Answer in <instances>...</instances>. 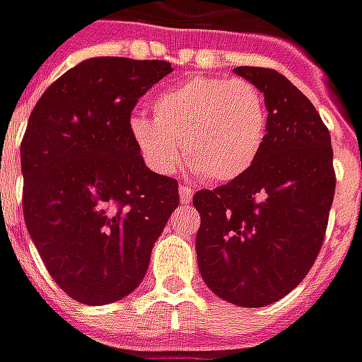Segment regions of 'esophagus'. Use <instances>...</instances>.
<instances>
[{
	"mask_svg": "<svg viewBox=\"0 0 362 362\" xmlns=\"http://www.w3.org/2000/svg\"><path fill=\"white\" fill-rule=\"evenodd\" d=\"M178 192H180V202L184 205L189 204L192 202V196H194V192H192V188H188L186 184H182L180 188H178Z\"/></svg>",
	"mask_w": 362,
	"mask_h": 362,
	"instance_id": "1",
	"label": "esophagus"
}]
</instances>
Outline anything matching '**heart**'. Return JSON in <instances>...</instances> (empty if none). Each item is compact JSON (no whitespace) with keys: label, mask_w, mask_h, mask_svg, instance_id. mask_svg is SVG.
I'll return each mask as SVG.
<instances>
[{"label":"heart","mask_w":362,"mask_h":362,"mask_svg":"<svg viewBox=\"0 0 362 362\" xmlns=\"http://www.w3.org/2000/svg\"><path fill=\"white\" fill-rule=\"evenodd\" d=\"M151 108L153 119L135 114L127 129L158 174L174 173L186 155L202 178L230 182L250 170L266 141V100L246 79L189 77L158 93Z\"/></svg>","instance_id":"b5f03b06"}]
</instances>
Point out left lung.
I'll return each instance as SVG.
<instances>
[{
	"mask_svg": "<svg viewBox=\"0 0 362 362\" xmlns=\"http://www.w3.org/2000/svg\"><path fill=\"white\" fill-rule=\"evenodd\" d=\"M266 100L267 134L250 170L225 186L199 189V273L223 300L246 308L277 303L318 258L334 202L329 132L287 77L236 67Z\"/></svg>",
	"mask_w": 362,
	"mask_h": 362,
	"instance_id": "obj_1",
	"label": "left lung"
}]
</instances>
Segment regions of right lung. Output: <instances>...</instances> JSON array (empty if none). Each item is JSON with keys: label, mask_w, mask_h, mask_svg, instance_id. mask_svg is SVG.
Instances as JSON below:
<instances>
[{"label": "right lung", "mask_w": 362, "mask_h": 362, "mask_svg": "<svg viewBox=\"0 0 362 362\" xmlns=\"http://www.w3.org/2000/svg\"><path fill=\"white\" fill-rule=\"evenodd\" d=\"M170 71L163 59H85L30 112L25 223L52 279L77 303L129 295L178 207V182L147 168L127 129L137 100Z\"/></svg>", "instance_id": "obj_1"}]
</instances>
